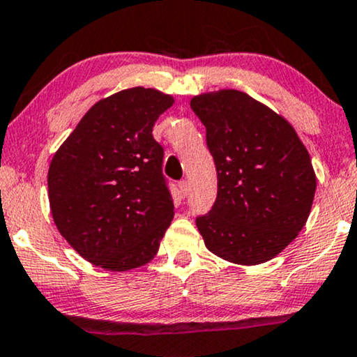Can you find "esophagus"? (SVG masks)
<instances>
[{"label":"esophagus","mask_w":357,"mask_h":357,"mask_svg":"<svg viewBox=\"0 0 357 357\" xmlns=\"http://www.w3.org/2000/svg\"><path fill=\"white\" fill-rule=\"evenodd\" d=\"M178 190H180V193H182L183 197L187 195V193H188V182H187V180H180V182H178Z\"/></svg>","instance_id":"obj_1"}]
</instances>
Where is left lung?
I'll return each instance as SVG.
<instances>
[{
    "label": "left lung",
    "mask_w": 357,
    "mask_h": 357,
    "mask_svg": "<svg viewBox=\"0 0 357 357\" xmlns=\"http://www.w3.org/2000/svg\"><path fill=\"white\" fill-rule=\"evenodd\" d=\"M217 167V200L197 217L205 246L238 265L283 252L310 217L316 175L310 153L284 117L235 89L195 96Z\"/></svg>",
    "instance_id": "8db88e82"
}]
</instances>
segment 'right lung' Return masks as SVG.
<instances>
[{
    "mask_svg": "<svg viewBox=\"0 0 357 357\" xmlns=\"http://www.w3.org/2000/svg\"><path fill=\"white\" fill-rule=\"evenodd\" d=\"M172 104L174 98L157 89L116 92L92 105L52 157V218L92 265L127 271L158 252L174 202L152 129Z\"/></svg>",
    "mask_w": 357,
    "mask_h": 357,
    "instance_id": "1",
    "label": "right lung"
}]
</instances>
